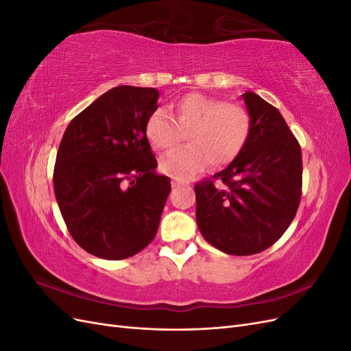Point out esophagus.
Masks as SVG:
<instances>
[{"label":"esophagus","mask_w":351,"mask_h":351,"mask_svg":"<svg viewBox=\"0 0 351 351\" xmlns=\"http://www.w3.org/2000/svg\"><path fill=\"white\" fill-rule=\"evenodd\" d=\"M171 186H173V189H178L180 186H182V183H180V182H176V180H174V182L171 183Z\"/></svg>","instance_id":"obj_1"}]
</instances>
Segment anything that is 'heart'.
Segmentation results:
<instances>
[{
  "instance_id": "b5f03b06",
  "label": "heart",
  "mask_w": 351,
  "mask_h": 351,
  "mask_svg": "<svg viewBox=\"0 0 351 351\" xmlns=\"http://www.w3.org/2000/svg\"><path fill=\"white\" fill-rule=\"evenodd\" d=\"M174 120L165 110H155L146 120L147 142L158 151H167L180 141V132H187V146L161 158L159 168L176 180H189L209 162L227 165L246 146L252 119L249 111L237 104L189 93L174 105Z\"/></svg>"
}]
</instances>
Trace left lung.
<instances>
[{
	"mask_svg": "<svg viewBox=\"0 0 351 351\" xmlns=\"http://www.w3.org/2000/svg\"><path fill=\"white\" fill-rule=\"evenodd\" d=\"M241 99L252 119L240 155L214 178L195 186L196 222L205 240L227 254L247 256L277 241L302 196V149L281 112L254 92Z\"/></svg>",
	"mask_w": 351,
	"mask_h": 351,
	"instance_id": "8db88e82",
	"label": "left lung"
}]
</instances>
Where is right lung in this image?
Here are the masks:
<instances>
[{
  "label": "right lung",
  "mask_w": 351,
  "mask_h": 351,
  "mask_svg": "<svg viewBox=\"0 0 351 351\" xmlns=\"http://www.w3.org/2000/svg\"><path fill=\"white\" fill-rule=\"evenodd\" d=\"M158 98L154 88H112L74 117L62 136L56 199L71 237L93 256L130 258L156 234L171 192L145 134Z\"/></svg>",
  "instance_id": "obj_1"
}]
</instances>
